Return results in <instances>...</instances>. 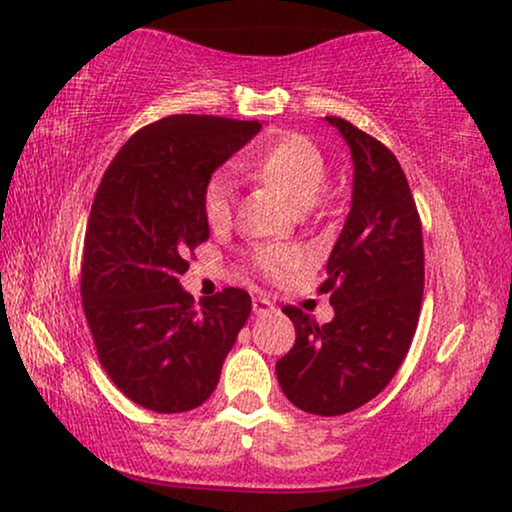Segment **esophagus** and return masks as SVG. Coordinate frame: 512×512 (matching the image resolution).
<instances>
[{"instance_id":"34e87169","label":"esophagus","mask_w":512,"mask_h":512,"mask_svg":"<svg viewBox=\"0 0 512 512\" xmlns=\"http://www.w3.org/2000/svg\"><path fill=\"white\" fill-rule=\"evenodd\" d=\"M251 305H254V314H268V312L275 310V305H272L265 296H256L254 303H251Z\"/></svg>"}]
</instances>
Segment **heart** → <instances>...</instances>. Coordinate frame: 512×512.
<instances>
[{
  "instance_id": "1",
  "label": "heart",
  "mask_w": 512,
  "mask_h": 512,
  "mask_svg": "<svg viewBox=\"0 0 512 512\" xmlns=\"http://www.w3.org/2000/svg\"><path fill=\"white\" fill-rule=\"evenodd\" d=\"M240 167L275 186L296 209H307L328 184V163L319 146L303 135H286L270 142L256 156L242 158ZM235 181L226 170L214 172L202 191V216L214 230L226 228L233 219ZM254 268L268 279L289 277L303 268L305 256L296 247H261L251 256Z\"/></svg>"
}]
</instances>
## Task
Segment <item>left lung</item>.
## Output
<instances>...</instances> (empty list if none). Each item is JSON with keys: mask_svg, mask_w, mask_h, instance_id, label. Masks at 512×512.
Returning <instances> with one entry per match:
<instances>
[{"mask_svg": "<svg viewBox=\"0 0 512 512\" xmlns=\"http://www.w3.org/2000/svg\"><path fill=\"white\" fill-rule=\"evenodd\" d=\"M352 151L354 191L345 228L328 258L333 321L317 324L286 305L296 326L277 380L296 408L345 415L391 382L417 331L424 293V242L415 198L394 153L345 118L326 116Z\"/></svg>", "mask_w": 512, "mask_h": 512, "instance_id": "obj_1", "label": "left lung"}]
</instances>
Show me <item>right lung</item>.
I'll use <instances>...</instances> for the list:
<instances>
[{
  "mask_svg": "<svg viewBox=\"0 0 512 512\" xmlns=\"http://www.w3.org/2000/svg\"><path fill=\"white\" fill-rule=\"evenodd\" d=\"M258 130V121L219 116L160 118L123 144L97 188L83 240V312L102 368L146 410L205 403L249 319L247 291L230 286L195 305L179 277L209 237L207 179Z\"/></svg>",
  "mask_w": 512,
  "mask_h": 512,
  "instance_id": "right-lung-1",
  "label": "right lung"
}]
</instances>
